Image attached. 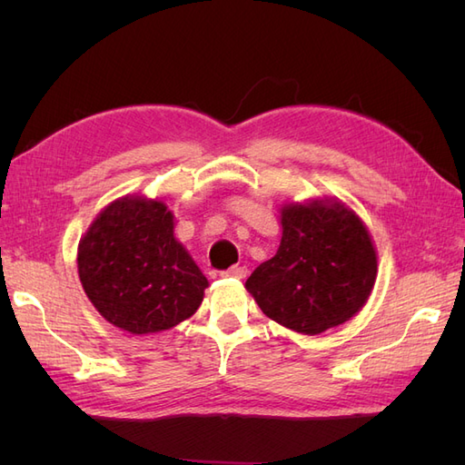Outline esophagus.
<instances>
[{"mask_svg":"<svg viewBox=\"0 0 465 465\" xmlns=\"http://www.w3.org/2000/svg\"><path fill=\"white\" fill-rule=\"evenodd\" d=\"M246 273H248V270H246V265H231L229 270H224L223 272V275L224 277H236V279H242V277H246Z\"/></svg>","mask_w":465,"mask_h":465,"instance_id":"esophagus-1","label":"esophagus"}]
</instances>
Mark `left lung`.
Instances as JSON below:
<instances>
[{"label":"left lung","mask_w":465,"mask_h":465,"mask_svg":"<svg viewBox=\"0 0 465 465\" xmlns=\"http://www.w3.org/2000/svg\"><path fill=\"white\" fill-rule=\"evenodd\" d=\"M281 224L277 254L246 281L262 312L306 335L353 318L376 279V252L361 219L340 203H291Z\"/></svg>","instance_id":"obj_1"}]
</instances>
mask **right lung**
I'll use <instances>...</instances> for the list:
<instances>
[{"label": "right lung", "instance_id": "add662e5", "mask_svg": "<svg viewBox=\"0 0 465 465\" xmlns=\"http://www.w3.org/2000/svg\"><path fill=\"white\" fill-rule=\"evenodd\" d=\"M77 267L96 311L135 335L190 318L209 285L174 238L171 211L142 198H122L96 217L79 242Z\"/></svg>", "mask_w": 465, "mask_h": 465}]
</instances>
